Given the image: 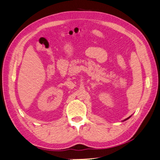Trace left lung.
<instances>
[{
  "label": "left lung",
  "mask_w": 160,
  "mask_h": 160,
  "mask_svg": "<svg viewBox=\"0 0 160 160\" xmlns=\"http://www.w3.org/2000/svg\"><path fill=\"white\" fill-rule=\"evenodd\" d=\"M130 117H131V116H130ZM130 117H129V118H127V119H125V120H127V119H128L129 118H130Z\"/></svg>",
  "instance_id": "1"
}]
</instances>
